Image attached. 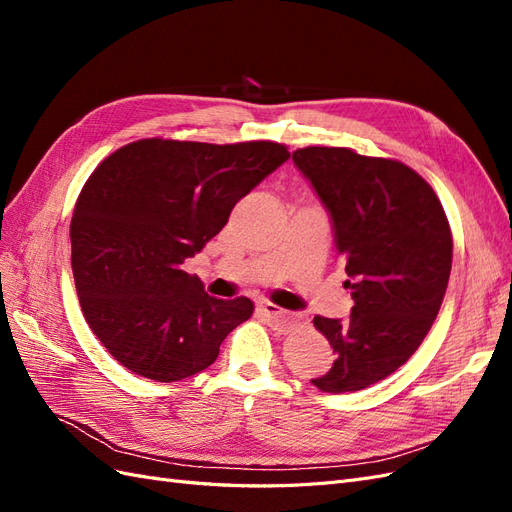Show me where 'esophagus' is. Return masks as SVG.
<instances>
[{"label":"esophagus","mask_w":512,"mask_h":512,"mask_svg":"<svg viewBox=\"0 0 512 512\" xmlns=\"http://www.w3.org/2000/svg\"><path fill=\"white\" fill-rule=\"evenodd\" d=\"M260 314L267 318V322L271 324V327H273L277 333H288V331H292L294 322H297V320H294L292 314L286 312V309L277 307V305H273V303L260 305Z\"/></svg>","instance_id":"obj_1"}]
</instances>
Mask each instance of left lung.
<instances>
[{"instance_id":"1","label":"left lung","mask_w":512,"mask_h":512,"mask_svg":"<svg viewBox=\"0 0 512 512\" xmlns=\"http://www.w3.org/2000/svg\"><path fill=\"white\" fill-rule=\"evenodd\" d=\"M292 160L331 213L354 299L348 320L314 318L335 363L312 384L324 393L361 391L423 344L451 275V226L431 185L397 160L346 147H303Z\"/></svg>"}]
</instances>
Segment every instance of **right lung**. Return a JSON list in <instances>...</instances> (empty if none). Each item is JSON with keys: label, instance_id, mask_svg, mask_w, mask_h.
Listing matches in <instances>:
<instances>
[{"label": "right lung", "instance_id": "obj_1", "mask_svg": "<svg viewBox=\"0 0 512 512\" xmlns=\"http://www.w3.org/2000/svg\"><path fill=\"white\" fill-rule=\"evenodd\" d=\"M288 158V147L273 141L143 138L98 164L72 213V273L89 329L115 361L177 382L218 359L254 303L209 297L183 260Z\"/></svg>", "mask_w": 512, "mask_h": 512}]
</instances>
